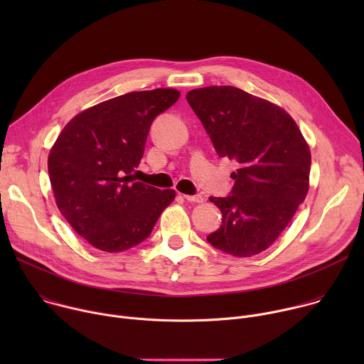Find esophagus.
I'll list each match as a JSON object with an SVG mask.
<instances>
[{
	"label": "esophagus",
	"instance_id": "obj_1",
	"mask_svg": "<svg viewBox=\"0 0 364 364\" xmlns=\"http://www.w3.org/2000/svg\"><path fill=\"white\" fill-rule=\"evenodd\" d=\"M184 198L190 203H203V197L201 196H188V194H184Z\"/></svg>",
	"mask_w": 364,
	"mask_h": 364
}]
</instances>
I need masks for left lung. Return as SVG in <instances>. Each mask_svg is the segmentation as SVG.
<instances>
[{"mask_svg":"<svg viewBox=\"0 0 364 364\" xmlns=\"http://www.w3.org/2000/svg\"><path fill=\"white\" fill-rule=\"evenodd\" d=\"M187 102L219 157L236 160L228 197H210L222 226L207 236L225 253L249 257L268 249L289 225L309 188V146L292 117L235 86H207Z\"/></svg>","mask_w":364,"mask_h":364,"instance_id":"left-lung-1","label":"left lung"}]
</instances>
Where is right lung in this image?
<instances>
[{"mask_svg": "<svg viewBox=\"0 0 364 364\" xmlns=\"http://www.w3.org/2000/svg\"><path fill=\"white\" fill-rule=\"evenodd\" d=\"M177 89L129 92L73 117L48 152L47 168L60 213L93 247L124 252L152 232L174 190L132 183L154 118Z\"/></svg>", "mask_w": 364, "mask_h": 364, "instance_id": "1", "label": "right lung"}]
</instances>
